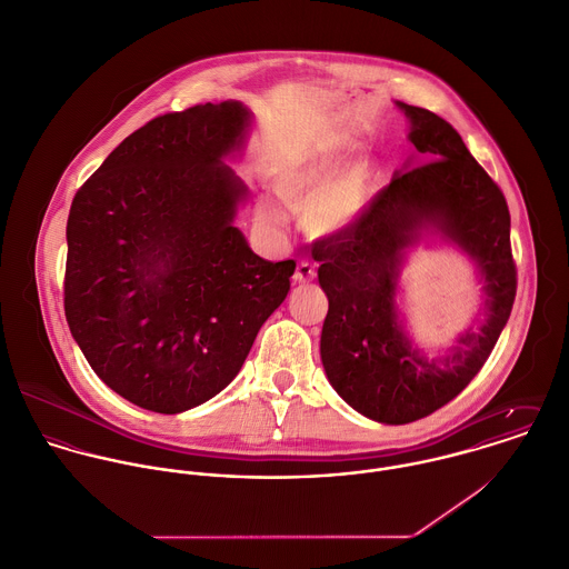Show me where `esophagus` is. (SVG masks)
Masks as SVG:
<instances>
[{
  "instance_id": "obj_1",
  "label": "esophagus",
  "mask_w": 569,
  "mask_h": 569,
  "mask_svg": "<svg viewBox=\"0 0 569 569\" xmlns=\"http://www.w3.org/2000/svg\"><path fill=\"white\" fill-rule=\"evenodd\" d=\"M313 278H316V267H313L309 260H298L293 280L300 282V284H305V282H311Z\"/></svg>"
}]
</instances>
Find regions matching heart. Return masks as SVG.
<instances>
[{"instance_id": "obj_1", "label": "heart", "mask_w": 569, "mask_h": 569, "mask_svg": "<svg viewBox=\"0 0 569 569\" xmlns=\"http://www.w3.org/2000/svg\"><path fill=\"white\" fill-rule=\"evenodd\" d=\"M342 150L345 143L325 146L278 181L276 190L289 207L302 209L311 199L315 200L307 209V224L313 233L329 236L342 231L367 204L371 190V166L367 161L349 166L329 187L326 184L340 163ZM258 218L267 224H276L280 222V211L269 202H260Z\"/></svg>"}]
</instances>
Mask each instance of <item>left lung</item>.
Instances as JSON below:
<instances>
[{"label":"left lung","mask_w":569,"mask_h":569,"mask_svg":"<svg viewBox=\"0 0 569 569\" xmlns=\"http://www.w3.org/2000/svg\"><path fill=\"white\" fill-rule=\"evenodd\" d=\"M397 106L410 119L415 168L381 188L349 227L311 249L329 298L320 340L327 378L349 406L381 423H408L455 399L490 358L517 296L503 191L446 119ZM423 226L470 252L487 282L480 329L432 361L409 347L393 309L400 253Z\"/></svg>","instance_id":"left-lung-1"}]
</instances>
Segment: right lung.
I'll return each instance as SVG.
<instances>
[{"instance_id":"obj_1","label":"right lung","mask_w":569,"mask_h":569,"mask_svg":"<svg viewBox=\"0 0 569 569\" xmlns=\"http://www.w3.org/2000/svg\"><path fill=\"white\" fill-rule=\"evenodd\" d=\"M238 101L168 112L132 132L72 198L63 309L92 371L128 401L177 415L238 376L289 293L293 260L256 256L222 163Z\"/></svg>"}]
</instances>
